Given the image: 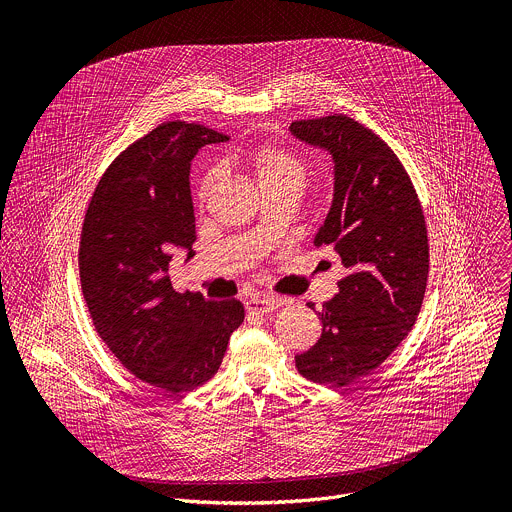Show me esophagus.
Returning <instances> with one entry per match:
<instances>
[{
  "label": "esophagus",
  "mask_w": 512,
  "mask_h": 512,
  "mask_svg": "<svg viewBox=\"0 0 512 512\" xmlns=\"http://www.w3.org/2000/svg\"><path fill=\"white\" fill-rule=\"evenodd\" d=\"M279 306H283V300L281 298H275V296H251L245 300V308L249 312H257V314H267V312H273L277 310Z\"/></svg>",
  "instance_id": "34e87169"
}]
</instances>
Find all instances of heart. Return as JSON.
<instances>
[{"mask_svg": "<svg viewBox=\"0 0 512 512\" xmlns=\"http://www.w3.org/2000/svg\"><path fill=\"white\" fill-rule=\"evenodd\" d=\"M253 168L257 174L259 184H271V182H291V184H304L306 180V166L304 162L291 152L271 148V145H263L253 154ZM212 174L204 176L198 196L200 200L208 194V188L212 184Z\"/></svg>", "mask_w": 512, "mask_h": 512, "instance_id": "obj_1", "label": "heart"}]
</instances>
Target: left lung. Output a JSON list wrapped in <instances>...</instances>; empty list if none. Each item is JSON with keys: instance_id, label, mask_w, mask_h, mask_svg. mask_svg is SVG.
I'll return each instance as SVG.
<instances>
[{"instance_id": "obj_1", "label": "left lung", "mask_w": 512, "mask_h": 512, "mask_svg": "<svg viewBox=\"0 0 512 512\" xmlns=\"http://www.w3.org/2000/svg\"><path fill=\"white\" fill-rule=\"evenodd\" d=\"M289 131L332 156V204L314 245H332L346 269L318 312L322 336L296 356V369L346 387L383 364L417 320L429 273L425 216L403 164L371 129L330 115Z\"/></svg>"}]
</instances>
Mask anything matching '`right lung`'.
I'll return each instance as SVG.
<instances>
[{
	"label": "right lung",
	"instance_id": "right-lung-1",
	"mask_svg": "<svg viewBox=\"0 0 512 512\" xmlns=\"http://www.w3.org/2000/svg\"><path fill=\"white\" fill-rule=\"evenodd\" d=\"M221 141L198 123L158 125L113 160L85 214L79 269L95 330L131 375L172 395L214 377L245 318L239 300L178 294L168 275L176 249L194 255L192 160Z\"/></svg>",
	"mask_w": 512,
	"mask_h": 512
}]
</instances>
